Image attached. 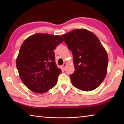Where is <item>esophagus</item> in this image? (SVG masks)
Here are the masks:
<instances>
[{
	"mask_svg": "<svg viewBox=\"0 0 124 124\" xmlns=\"http://www.w3.org/2000/svg\"><path fill=\"white\" fill-rule=\"evenodd\" d=\"M66 66H67V63H64L63 64L62 66V68H63V69H65V68H66Z\"/></svg>",
	"mask_w": 124,
	"mask_h": 124,
	"instance_id": "obj_1",
	"label": "esophagus"
}]
</instances>
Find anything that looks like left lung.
Instances as JSON below:
<instances>
[{"instance_id": "1", "label": "left lung", "mask_w": 124, "mask_h": 124, "mask_svg": "<svg viewBox=\"0 0 124 124\" xmlns=\"http://www.w3.org/2000/svg\"><path fill=\"white\" fill-rule=\"evenodd\" d=\"M72 51L75 72L70 75L72 85L85 91L96 89L107 73L108 54L99 39L86 29H75L63 34Z\"/></svg>"}]
</instances>
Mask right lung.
Segmentation results:
<instances>
[{
  "label": "right lung",
  "mask_w": 124,
  "mask_h": 124,
  "mask_svg": "<svg viewBox=\"0 0 124 124\" xmlns=\"http://www.w3.org/2000/svg\"><path fill=\"white\" fill-rule=\"evenodd\" d=\"M63 40L60 35L37 33L23 42L16 65L21 80L32 91L43 93L56 85L61 70L54 50Z\"/></svg>",
  "instance_id": "right-lung-1"
}]
</instances>
